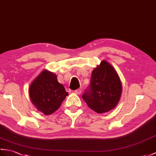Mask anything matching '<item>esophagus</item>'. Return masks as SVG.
<instances>
[{
    "label": "esophagus",
    "mask_w": 156,
    "mask_h": 156,
    "mask_svg": "<svg viewBox=\"0 0 156 156\" xmlns=\"http://www.w3.org/2000/svg\"><path fill=\"white\" fill-rule=\"evenodd\" d=\"M81 92H82V90L80 89H77V90H74V93L76 94H81Z\"/></svg>",
    "instance_id": "34e87169"
}]
</instances>
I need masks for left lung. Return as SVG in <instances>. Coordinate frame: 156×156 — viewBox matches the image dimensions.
<instances>
[{"instance_id":"8db88e82","label":"left lung","mask_w":156,"mask_h":156,"mask_svg":"<svg viewBox=\"0 0 156 156\" xmlns=\"http://www.w3.org/2000/svg\"><path fill=\"white\" fill-rule=\"evenodd\" d=\"M122 83L117 72L103 60L92 72L90 84L82 98L97 113H105L116 106L122 94Z\"/></svg>"}]
</instances>
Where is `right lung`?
Listing matches in <instances>:
<instances>
[{
  "label": "right lung",
  "instance_id": "right-lung-1",
  "mask_svg": "<svg viewBox=\"0 0 156 156\" xmlns=\"http://www.w3.org/2000/svg\"><path fill=\"white\" fill-rule=\"evenodd\" d=\"M29 95L38 110L50 115L58 109L68 93L58 82L56 75L44 70L32 82Z\"/></svg>",
  "mask_w": 156,
  "mask_h": 156
}]
</instances>
